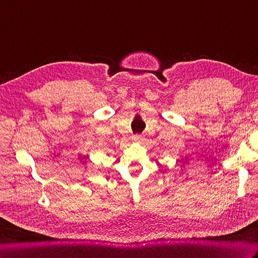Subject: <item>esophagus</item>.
<instances>
[{
    "label": "esophagus",
    "instance_id": "obj_1",
    "mask_svg": "<svg viewBox=\"0 0 258 258\" xmlns=\"http://www.w3.org/2000/svg\"><path fill=\"white\" fill-rule=\"evenodd\" d=\"M144 136L141 135V134H136L133 136V140L135 141V142H141V141H143Z\"/></svg>",
    "mask_w": 258,
    "mask_h": 258
}]
</instances>
